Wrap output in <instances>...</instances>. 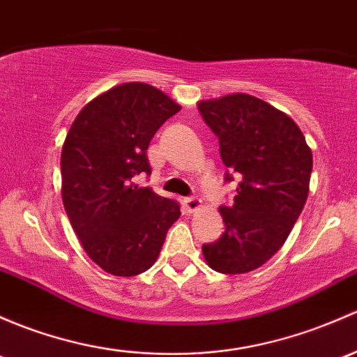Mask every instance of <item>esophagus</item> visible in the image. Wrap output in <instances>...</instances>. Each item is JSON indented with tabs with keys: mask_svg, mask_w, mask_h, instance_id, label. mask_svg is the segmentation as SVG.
Masks as SVG:
<instances>
[{
	"mask_svg": "<svg viewBox=\"0 0 357 357\" xmlns=\"http://www.w3.org/2000/svg\"><path fill=\"white\" fill-rule=\"evenodd\" d=\"M183 205H185V208L188 210V212H195V210L202 207V200H198V198H185Z\"/></svg>",
	"mask_w": 357,
	"mask_h": 357,
	"instance_id": "obj_1",
	"label": "esophagus"
}]
</instances>
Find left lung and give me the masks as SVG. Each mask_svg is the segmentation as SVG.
<instances>
[{
	"mask_svg": "<svg viewBox=\"0 0 357 357\" xmlns=\"http://www.w3.org/2000/svg\"><path fill=\"white\" fill-rule=\"evenodd\" d=\"M198 111L219 138L222 162L241 176L232 207L219 210L226 231L202 246L204 258L215 272H251L294 227L310 191L313 153L286 112L250 93L200 100Z\"/></svg>",
	"mask_w": 357,
	"mask_h": 357,
	"instance_id": "left-lung-1",
	"label": "left lung"
}]
</instances>
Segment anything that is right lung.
I'll use <instances>...</instances> for the list:
<instances>
[{
  "instance_id": "right-lung-1",
  "label": "right lung",
  "mask_w": 357,
  "mask_h": 357,
  "mask_svg": "<svg viewBox=\"0 0 357 357\" xmlns=\"http://www.w3.org/2000/svg\"><path fill=\"white\" fill-rule=\"evenodd\" d=\"M181 106L142 82L85 104L61 150V198L85 253L104 272L133 277L155 264L179 205L135 185L150 174L147 149Z\"/></svg>"
}]
</instances>
